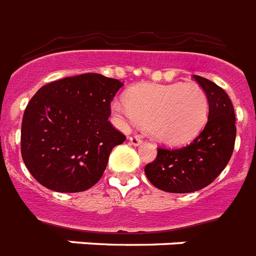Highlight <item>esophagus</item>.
<instances>
[{
  "label": "esophagus",
  "instance_id": "1",
  "mask_svg": "<svg viewBox=\"0 0 256 256\" xmlns=\"http://www.w3.org/2000/svg\"><path fill=\"white\" fill-rule=\"evenodd\" d=\"M128 140H130V144H134V146H138V144H140V142H142V140H140V136H130V138H128Z\"/></svg>",
  "mask_w": 256,
  "mask_h": 256
}]
</instances>
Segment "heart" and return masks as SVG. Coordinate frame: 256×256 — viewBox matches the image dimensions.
<instances>
[{
	"mask_svg": "<svg viewBox=\"0 0 256 256\" xmlns=\"http://www.w3.org/2000/svg\"><path fill=\"white\" fill-rule=\"evenodd\" d=\"M112 112L122 120L148 124L154 140L180 146L202 132L208 116V98L198 84H140L116 100Z\"/></svg>",
	"mask_w": 256,
	"mask_h": 256,
	"instance_id": "b5f03b06",
	"label": "heart"
}]
</instances>
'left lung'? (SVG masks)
Segmentation results:
<instances>
[{
  "label": "left lung",
  "instance_id": "8db88e82",
  "mask_svg": "<svg viewBox=\"0 0 256 256\" xmlns=\"http://www.w3.org/2000/svg\"><path fill=\"white\" fill-rule=\"evenodd\" d=\"M208 98V118L190 144L176 150L158 148L156 158L146 164L152 184L168 192H192L208 186L228 164L234 152L236 128L231 100L222 88L194 76Z\"/></svg>",
  "mask_w": 256,
  "mask_h": 256
}]
</instances>
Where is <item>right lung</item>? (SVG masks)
<instances>
[{"instance_id":"right-lung-1","label":"right lung","mask_w":256,"mask_h":256,"mask_svg":"<svg viewBox=\"0 0 256 256\" xmlns=\"http://www.w3.org/2000/svg\"><path fill=\"white\" fill-rule=\"evenodd\" d=\"M122 86L114 78L86 73L34 94L22 118L21 154L42 186L80 192L100 180L112 148L126 140L108 122L110 104Z\"/></svg>"}]
</instances>
